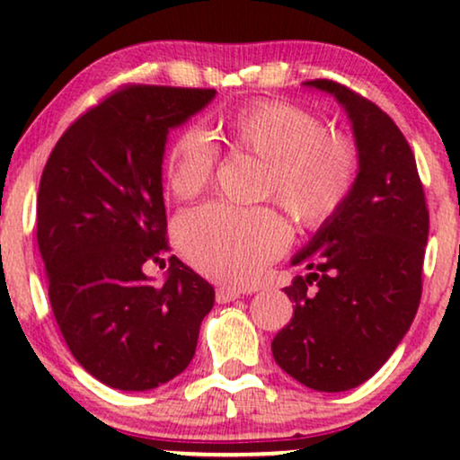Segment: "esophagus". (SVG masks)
<instances>
[{"mask_svg":"<svg viewBox=\"0 0 460 460\" xmlns=\"http://www.w3.org/2000/svg\"><path fill=\"white\" fill-rule=\"evenodd\" d=\"M241 291H236V288H224V287H219L217 291H216V299H217V304H230V301H234V299H238L241 297Z\"/></svg>","mask_w":460,"mask_h":460,"instance_id":"obj_1","label":"esophagus"}]
</instances>
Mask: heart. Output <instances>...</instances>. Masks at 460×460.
<instances>
[{
    "label": "heart",
    "instance_id": "1",
    "mask_svg": "<svg viewBox=\"0 0 460 460\" xmlns=\"http://www.w3.org/2000/svg\"><path fill=\"white\" fill-rule=\"evenodd\" d=\"M230 148L268 163L266 192L305 228L329 222L358 180V150L348 137L326 134L314 112L282 100H261L224 119ZM217 148L205 131L186 129L169 150L167 184L178 199H194L211 184ZM291 238L274 209L211 203L184 213L175 243L199 272L228 285L260 279Z\"/></svg>",
    "mask_w": 460,
    "mask_h": 460
}]
</instances>
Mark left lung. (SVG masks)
Instances as JSON below:
<instances>
[{"mask_svg":"<svg viewBox=\"0 0 460 460\" xmlns=\"http://www.w3.org/2000/svg\"><path fill=\"white\" fill-rule=\"evenodd\" d=\"M304 85L335 96L358 148L345 205L291 260L310 270L285 293L293 318L272 341L279 367L316 392L370 379L411 329L420 301L429 211L406 137L379 106L329 79Z\"/></svg>","mask_w":460,"mask_h":460,"instance_id":"left-lung-1","label":"left lung"}]
</instances>
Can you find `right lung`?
I'll list each match as a JSON object with an SVG mask.
<instances>
[{
	"instance_id": "obj_1",
	"label": "right lung",
	"mask_w": 460,
	"mask_h": 460,
	"mask_svg": "<svg viewBox=\"0 0 460 460\" xmlns=\"http://www.w3.org/2000/svg\"><path fill=\"white\" fill-rule=\"evenodd\" d=\"M213 98L216 90L123 87L81 115L43 167L37 243L54 318L75 360L121 392L184 373L216 301L175 255L163 285L144 274V263L169 251L167 134Z\"/></svg>"
}]
</instances>
